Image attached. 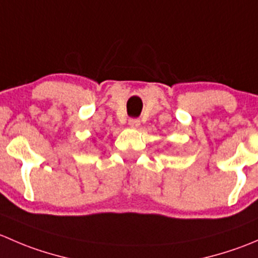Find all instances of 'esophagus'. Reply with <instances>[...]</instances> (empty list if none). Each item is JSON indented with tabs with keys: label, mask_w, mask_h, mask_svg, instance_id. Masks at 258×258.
Instances as JSON below:
<instances>
[{
	"label": "esophagus",
	"mask_w": 258,
	"mask_h": 258,
	"mask_svg": "<svg viewBox=\"0 0 258 258\" xmlns=\"http://www.w3.org/2000/svg\"><path fill=\"white\" fill-rule=\"evenodd\" d=\"M128 124L132 127V128H137V127H140L141 122H140V119L137 118H132L128 121Z\"/></svg>",
	"instance_id": "1"
}]
</instances>
